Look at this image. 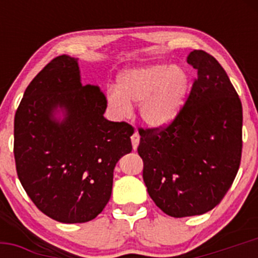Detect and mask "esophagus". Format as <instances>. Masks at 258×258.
Listing matches in <instances>:
<instances>
[{
  "instance_id": "34e87169",
  "label": "esophagus",
  "mask_w": 258,
  "mask_h": 258,
  "mask_svg": "<svg viewBox=\"0 0 258 258\" xmlns=\"http://www.w3.org/2000/svg\"><path fill=\"white\" fill-rule=\"evenodd\" d=\"M131 141H132V147H134V150H137V147H139V144H140L139 132H135V134L132 135Z\"/></svg>"
}]
</instances>
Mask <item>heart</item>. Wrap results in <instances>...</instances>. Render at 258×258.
I'll return each instance as SVG.
<instances>
[{"label": "heart", "mask_w": 258, "mask_h": 258, "mask_svg": "<svg viewBox=\"0 0 258 258\" xmlns=\"http://www.w3.org/2000/svg\"><path fill=\"white\" fill-rule=\"evenodd\" d=\"M189 91V76L182 67L152 63L122 72L116 88H108L106 102L114 116L131 113L140 103V116L152 128H165L181 112Z\"/></svg>", "instance_id": "obj_1"}]
</instances>
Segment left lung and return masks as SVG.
Listing matches in <instances>:
<instances>
[{
    "instance_id": "1",
    "label": "left lung",
    "mask_w": 258,
    "mask_h": 258,
    "mask_svg": "<svg viewBox=\"0 0 258 258\" xmlns=\"http://www.w3.org/2000/svg\"><path fill=\"white\" fill-rule=\"evenodd\" d=\"M187 63L197 79L177 118L165 128H139L147 192L171 217L215 209L242 155V103L226 71L202 49L192 51Z\"/></svg>"
}]
</instances>
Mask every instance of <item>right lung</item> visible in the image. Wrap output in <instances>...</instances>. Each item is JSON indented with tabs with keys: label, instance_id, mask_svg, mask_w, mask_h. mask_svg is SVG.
<instances>
[{
	"label": "right lung",
	"instance_id": "1",
	"mask_svg": "<svg viewBox=\"0 0 258 258\" xmlns=\"http://www.w3.org/2000/svg\"><path fill=\"white\" fill-rule=\"evenodd\" d=\"M59 107L65 118L53 112ZM98 86L81 83L77 58L56 57L31 81L15 114L17 176L41 212L62 223L88 222L110 201L113 170L132 151L134 127L103 117Z\"/></svg>",
	"mask_w": 258,
	"mask_h": 258
}]
</instances>
